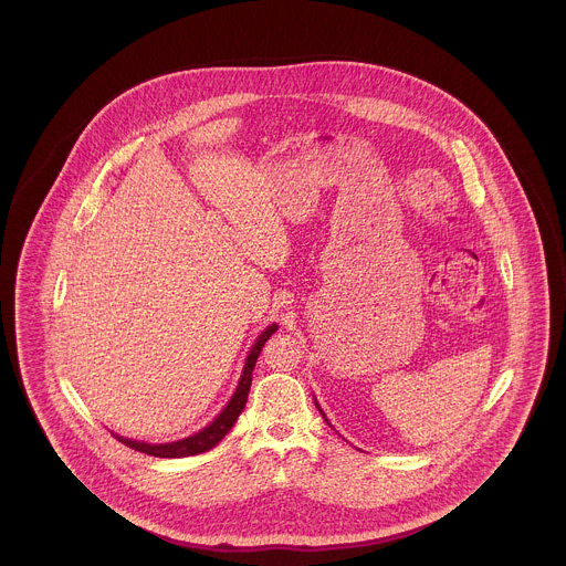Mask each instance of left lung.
I'll return each instance as SVG.
<instances>
[{"mask_svg":"<svg viewBox=\"0 0 566 566\" xmlns=\"http://www.w3.org/2000/svg\"><path fill=\"white\" fill-rule=\"evenodd\" d=\"M316 407H318V409H321V405L316 403ZM321 413H323V409H321ZM324 416V413H323ZM324 420H326V416H324ZM326 422H328V420H326Z\"/></svg>","mask_w":566,"mask_h":566,"instance_id":"obj_1","label":"left lung"}]
</instances>
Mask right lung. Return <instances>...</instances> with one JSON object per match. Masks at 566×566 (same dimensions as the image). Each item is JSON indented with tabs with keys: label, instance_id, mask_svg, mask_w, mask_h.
Instances as JSON below:
<instances>
[{
	"label": "right lung",
	"instance_id": "add662e5",
	"mask_svg": "<svg viewBox=\"0 0 566 566\" xmlns=\"http://www.w3.org/2000/svg\"><path fill=\"white\" fill-rule=\"evenodd\" d=\"M277 331V324H271L268 326L259 339L254 342V346L250 348V354L245 358V365H243L242 379L235 388V395L231 397V401L227 403V407L218 413L214 422L210 427H206L203 431L195 432L187 439H180V441H174V443H159V446H150V443H142V441H132V439H125V437H118L114 434L120 443H125L127 448H132L135 452H142V454H148V457L157 458H185L195 457V454H203L208 450H212L216 443H220L224 439V434L233 429V424L238 422L240 413L245 407L248 401V392H250V384H252V369L256 365V358L263 350L265 342L270 339L271 335Z\"/></svg>",
	"mask_w": 566,
	"mask_h": 566
}]
</instances>
